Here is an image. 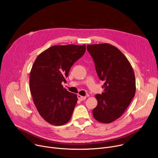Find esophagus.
<instances>
[{"label":"esophagus","mask_w":158,"mask_h":158,"mask_svg":"<svg viewBox=\"0 0 158 158\" xmlns=\"http://www.w3.org/2000/svg\"><path fill=\"white\" fill-rule=\"evenodd\" d=\"M77 98H78V99L80 100V101H84V100H85L87 98H86V96H81V95H77Z\"/></svg>","instance_id":"34e87169"}]
</instances>
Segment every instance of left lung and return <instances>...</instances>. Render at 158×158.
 <instances>
[{
  "label": "left lung",
  "instance_id": "left-lung-1",
  "mask_svg": "<svg viewBox=\"0 0 158 158\" xmlns=\"http://www.w3.org/2000/svg\"><path fill=\"white\" fill-rule=\"evenodd\" d=\"M87 49L99 79L104 82V92L95 96L98 105L93 114L99 122L110 123L122 116L135 96L134 73L126 57L114 46L91 44L87 45Z\"/></svg>",
  "mask_w": 158,
  "mask_h": 158
}]
</instances>
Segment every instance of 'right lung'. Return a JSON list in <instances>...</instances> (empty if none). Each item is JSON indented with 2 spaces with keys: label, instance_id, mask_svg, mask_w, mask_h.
<instances>
[{
  "label": "right lung",
  "instance_id": "obj_1",
  "mask_svg": "<svg viewBox=\"0 0 158 158\" xmlns=\"http://www.w3.org/2000/svg\"><path fill=\"white\" fill-rule=\"evenodd\" d=\"M85 52V45L54 46L36 58L30 73V91L41 117L54 126L68 122L77 101L62 85L71 67Z\"/></svg>",
  "mask_w": 158,
  "mask_h": 158
}]
</instances>
